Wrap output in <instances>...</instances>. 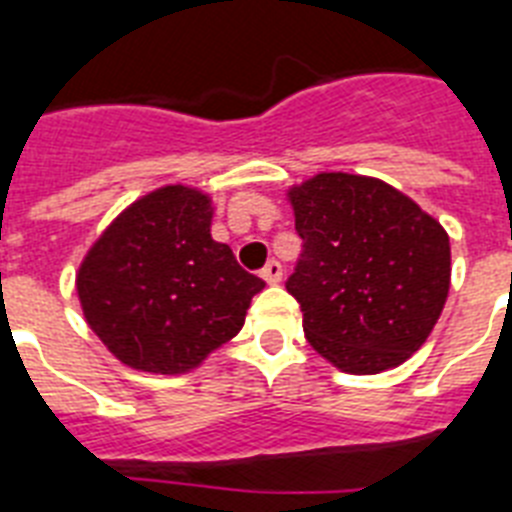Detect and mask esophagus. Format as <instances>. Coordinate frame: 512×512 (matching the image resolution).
I'll return each mask as SVG.
<instances>
[{
	"label": "esophagus",
	"instance_id": "34e87169",
	"mask_svg": "<svg viewBox=\"0 0 512 512\" xmlns=\"http://www.w3.org/2000/svg\"><path fill=\"white\" fill-rule=\"evenodd\" d=\"M281 276H284V268H281L279 260H271V263L263 268V279L265 284H279Z\"/></svg>",
	"mask_w": 512,
	"mask_h": 512
}]
</instances>
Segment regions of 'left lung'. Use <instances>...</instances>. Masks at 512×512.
I'll use <instances>...</instances> for the list:
<instances>
[{"label": "left lung", "mask_w": 512, "mask_h": 512, "mask_svg": "<svg viewBox=\"0 0 512 512\" xmlns=\"http://www.w3.org/2000/svg\"><path fill=\"white\" fill-rule=\"evenodd\" d=\"M303 260L287 292L311 348L340 372L380 374L428 340L452 284L449 233L380 177L319 172L287 191Z\"/></svg>", "instance_id": "8db88e82"}]
</instances>
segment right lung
Returning a JSON list of instances; mask_svg holds the SVG:
<instances>
[{
    "instance_id": "add662e5",
    "label": "right lung",
    "mask_w": 512,
    "mask_h": 512,
    "mask_svg": "<svg viewBox=\"0 0 512 512\" xmlns=\"http://www.w3.org/2000/svg\"><path fill=\"white\" fill-rule=\"evenodd\" d=\"M212 196L162 185L106 225L76 271L87 327L135 372L199 369L244 327L265 281L212 239Z\"/></svg>"
}]
</instances>
